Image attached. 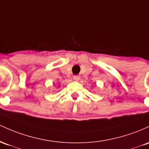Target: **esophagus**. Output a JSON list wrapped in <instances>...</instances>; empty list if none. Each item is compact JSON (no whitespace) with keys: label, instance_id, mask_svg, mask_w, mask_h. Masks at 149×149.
Returning a JSON list of instances; mask_svg holds the SVG:
<instances>
[{"label":"esophagus","instance_id":"obj_1","mask_svg":"<svg viewBox=\"0 0 149 149\" xmlns=\"http://www.w3.org/2000/svg\"><path fill=\"white\" fill-rule=\"evenodd\" d=\"M74 81H79V79H80V77H79V76H77V75H75V76H74Z\"/></svg>","mask_w":149,"mask_h":149}]
</instances>
